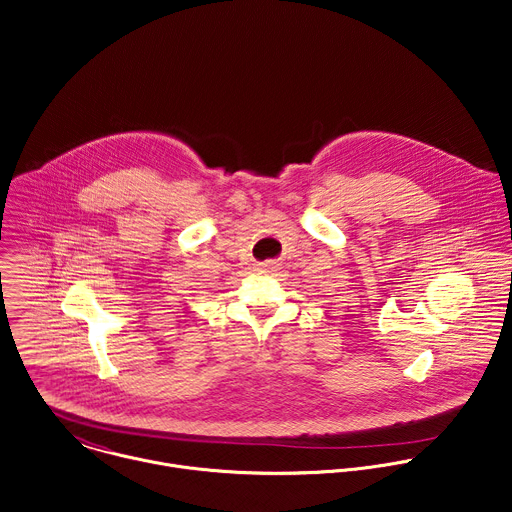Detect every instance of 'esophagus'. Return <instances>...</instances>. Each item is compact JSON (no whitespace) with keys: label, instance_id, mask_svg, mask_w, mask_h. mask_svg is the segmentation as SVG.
Returning a JSON list of instances; mask_svg holds the SVG:
<instances>
[{"label":"esophagus","instance_id":"esophagus-1","mask_svg":"<svg viewBox=\"0 0 512 512\" xmlns=\"http://www.w3.org/2000/svg\"><path fill=\"white\" fill-rule=\"evenodd\" d=\"M273 267H275L273 263H263V265H261V269H263V271H267V269H273Z\"/></svg>","mask_w":512,"mask_h":512}]
</instances>
